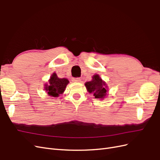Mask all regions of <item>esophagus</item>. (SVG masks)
<instances>
[{
    "label": "esophagus",
    "mask_w": 160,
    "mask_h": 160,
    "mask_svg": "<svg viewBox=\"0 0 160 160\" xmlns=\"http://www.w3.org/2000/svg\"><path fill=\"white\" fill-rule=\"evenodd\" d=\"M72 81L75 82V83H79V82H81V79L80 78H72Z\"/></svg>",
    "instance_id": "obj_1"
}]
</instances>
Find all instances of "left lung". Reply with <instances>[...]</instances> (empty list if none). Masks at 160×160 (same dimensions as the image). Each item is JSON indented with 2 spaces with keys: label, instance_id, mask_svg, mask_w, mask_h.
<instances>
[{
  "label": "left lung",
  "instance_id": "left-lung-1",
  "mask_svg": "<svg viewBox=\"0 0 160 160\" xmlns=\"http://www.w3.org/2000/svg\"><path fill=\"white\" fill-rule=\"evenodd\" d=\"M85 85L87 91L89 93H93L95 99L102 100L108 95V87L98 74L94 75L92 77V80L86 82Z\"/></svg>",
  "mask_w": 160,
  "mask_h": 160
}]
</instances>
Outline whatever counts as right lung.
<instances>
[{"mask_svg": "<svg viewBox=\"0 0 160 160\" xmlns=\"http://www.w3.org/2000/svg\"><path fill=\"white\" fill-rule=\"evenodd\" d=\"M47 83L45 84L44 89L48 95L57 98L64 93L67 85L69 83L67 78H59L56 72H53Z\"/></svg>", "mask_w": 160, "mask_h": 160, "instance_id": "add662e5", "label": "right lung"}]
</instances>
